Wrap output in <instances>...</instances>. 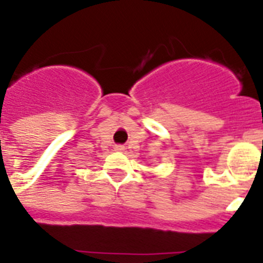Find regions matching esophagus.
I'll return each mask as SVG.
<instances>
[{"mask_svg": "<svg viewBox=\"0 0 263 263\" xmlns=\"http://www.w3.org/2000/svg\"><path fill=\"white\" fill-rule=\"evenodd\" d=\"M115 150H116V152H122V150H124V146H122V145H116L115 146Z\"/></svg>", "mask_w": 263, "mask_h": 263, "instance_id": "1", "label": "esophagus"}]
</instances>
